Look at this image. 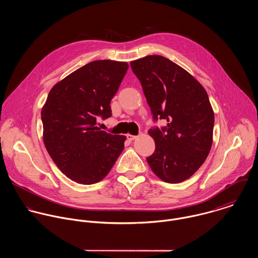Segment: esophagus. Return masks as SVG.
<instances>
[{"mask_svg":"<svg viewBox=\"0 0 258 258\" xmlns=\"http://www.w3.org/2000/svg\"><path fill=\"white\" fill-rule=\"evenodd\" d=\"M137 138V136H134V135H131V134H127V139L129 140V141H133V140H135Z\"/></svg>","mask_w":258,"mask_h":258,"instance_id":"1","label":"esophagus"}]
</instances>
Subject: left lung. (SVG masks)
Instances as JSON below:
<instances>
[{
  "instance_id": "left-lung-1",
  "label": "left lung",
  "mask_w": 258,
  "mask_h": 258,
  "mask_svg": "<svg viewBox=\"0 0 258 258\" xmlns=\"http://www.w3.org/2000/svg\"><path fill=\"white\" fill-rule=\"evenodd\" d=\"M130 66L154 119L168 122L148 131L156 145L148 164L162 181L184 182L204 164L213 144L215 113L208 93L191 74L162 55H147Z\"/></svg>"
}]
</instances>
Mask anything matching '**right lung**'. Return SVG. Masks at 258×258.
<instances>
[{
    "mask_svg": "<svg viewBox=\"0 0 258 258\" xmlns=\"http://www.w3.org/2000/svg\"><path fill=\"white\" fill-rule=\"evenodd\" d=\"M129 66L94 60L58 81L41 109L42 139L57 168L78 184L102 181L124 149L126 136L96 127L111 116L110 101Z\"/></svg>",
    "mask_w": 258,
    "mask_h": 258,
    "instance_id": "add662e5",
    "label": "right lung"
}]
</instances>
